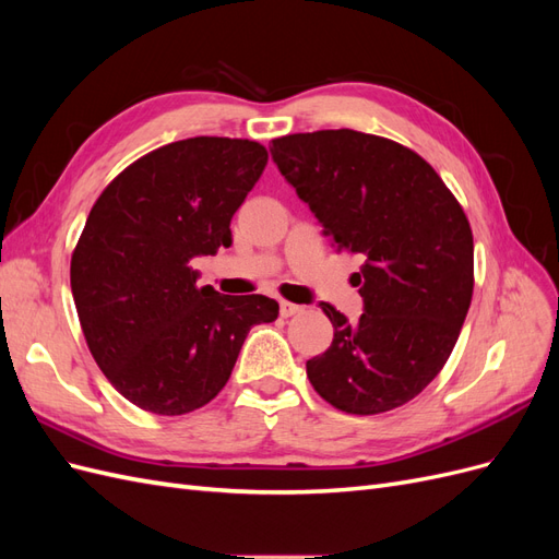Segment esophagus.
<instances>
[{"mask_svg":"<svg viewBox=\"0 0 559 559\" xmlns=\"http://www.w3.org/2000/svg\"><path fill=\"white\" fill-rule=\"evenodd\" d=\"M298 312H302V308L296 306V302L280 300V314H282V317H294V314H298Z\"/></svg>","mask_w":559,"mask_h":559,"instance_id":"1","label":"esophagus"}]
</instances>
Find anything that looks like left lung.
I'll return each mask as SVG.
<instances>
[{"mask_svg": "<svg viewBox=\"0 0 559 559\" xmlns=\"http://www.w3.org/2000/svg\"><path fill=\"white\" fill-rule=\"evenodd\" d=\"M282 177L324 226L335 251L364 261V314L329 302L331 347L306 364L333 408L378 415L415 399L445 366L473 296V235L433 167L392 140L317 130L273 140Z\"/></svg>", "mask_w": 559, "mask_h": 559, "instance_id": "left-lung-1", "label": "left lung"}]
</instances>
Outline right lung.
<instances>
[{
    "label": "right lung",
    "instance_id": "add662e5",
    "mask_svg": "<svg viewBox=\"0 0 559 559\" xmlns=\"http://www.w3.org/2000/svg\"><path fill=\"white\" fill-rule=\"evenodd\" d=\"M259 142L191 138L134 160L93 205L72 253L83 335L118 394L154 415L202 408L226 386L265 296L198 286L195 257L230 247V218L263 175Z\"/></svg>",
    "mask_w": 559,
    "mask_h": 559
}]
</instances>
